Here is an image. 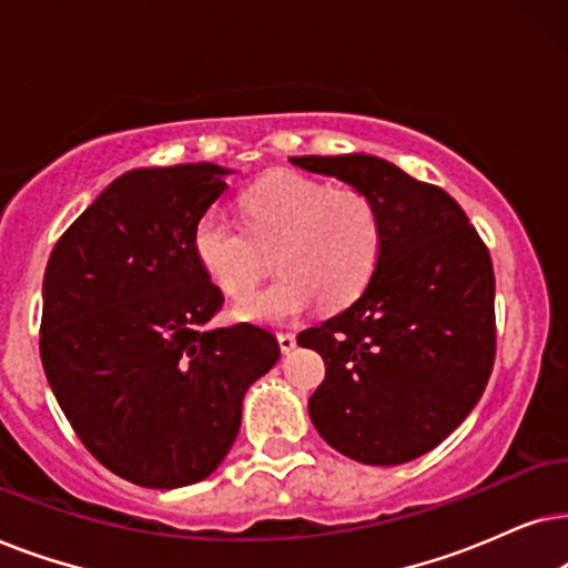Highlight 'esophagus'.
Instances as JSON below:
<instances>
[{"instance_id":"1","label":"esophagus","mask_w":568,"mask_h":568,"mask_svg":"<svg viewBox=\"0 0 568 568\" xmlns=\"http://www.w3.org/2000/svg\"><path fill=\"white\" fill-rule=\"evenodd\" d=\"M277 345H280V351H283V353H291L293 347H296V335H293V332H280Z\"/></svg>"}]
</instances>
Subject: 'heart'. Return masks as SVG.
I'll list each match as a JSON object with an SVG mask.
<instances>
[{
    "mask_svg": "<svg viewBox=\"0 0 568 568\" xmlns=\"http://www.w3.org/2000/svg\"><path fill=\"white\" fill-rule=\"evenodd\" d=\"M241 210L246 229L210 210L192 233L196 262L231 298L254 291L275 252L283 275L236 308L241 320L288 322L316 298L327 308L345 306L372 280L384 229L374 200L358 189H329L320 179L277 171L248 189Z\"/></svg>",
    "mask_w": 568,
    "mask_h": 568,
    "instance_id": "heart-1",
    "label": "heart"
}]
</instances>
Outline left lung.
<instances>
[{"mask_svg":"<svg viewBox=\"0 0 568 568\" xmlns=\"http://www.w3.org/2000/svg\"><path fill=\"white\" fill-rule=\"evenodd\" d=\"M345 181L382 215V254L345 312L298 335L324 358L308 397L320 436L363 465H403L463 423L496 355L494 264L465 210L376 155L291 158Z\"/></svg>","mask_w":568,"mask_h":568,"instance_id":"obj_1","label":"left lung"}]
</instances>
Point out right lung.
Masks as SVG:
<instances>
[{"instance_id":"obj_1","label":"right lung","mask_w":568,"mask_h":568,"mask_svg":"<svg viewBox=\"0 0 568 568\" xmlns=\"http://www.w3.org/2000/svg\"><path fill=\"white\" fill-rule=\"evenodd\" d=\"M229 173L215 163L126 171L64 231L43 275L51 392L90 455L145 488L215 473L246 389L280 358L267 329L205 327L223 293L192 233Z\"/></svg>"}]
</instances>
